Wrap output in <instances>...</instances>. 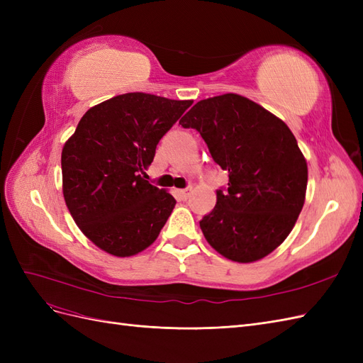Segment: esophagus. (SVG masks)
Segmentation results:
<instances>
[{
    "label": "esophagus",
    "mask_w": 363,
    "mask_h": 363,
    "mask_svg": "<svg viewBox=\"0 0 363 363\" xmlns=\"http://www.w3.org/2000/svg\"><path fill=\"white\" fill-rule=\"evenodd\" d=\"M191 192H192V188H186V189H180V191H177V196L180 200H188V196L191 195Z\"/></svg>",
    "instance_id": "esophagus-1"
}]
</instances>
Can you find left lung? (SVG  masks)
<instances>
[{
  "label": "left lung",
  "instance_id": "left-lung-1",
  "mask_svg": "<svg viewBox=\"0 0 363 363\" xmlns=\"http://www.w3.org/2000/svg\"><path fill=\"white\" fill-rule=\"evenodd\" d=\"M179 124L199 131L228 172L200 221L207 242L240 263L268 256L291 233L306 196L307 163L289 127L236 94L199 101Z\"/></svg>",
  "mask_w": 363,
  "mask_h": 363
}]
</instances>
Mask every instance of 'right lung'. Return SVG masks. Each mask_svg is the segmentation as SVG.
Wrapping results in <instances>:
<instances>
[{
    "mask_svg": "<svg viewBox=\"0 0 363 363\" xmlns=\"http://www.w3.org/2000/svg\"><path fill=\"white\" fill-rule=\"evenodd\" d=\"M192 101L124 94L87 111L62 151L63 196L75 224L108 255L155 242L175 200L145 180L159 140Z\"/></svg>",
    "mask_w": 363,
    "mask_h": 363,
    "instance_id": "add662e5",
    "label": "right lung"
}]
</instances>
